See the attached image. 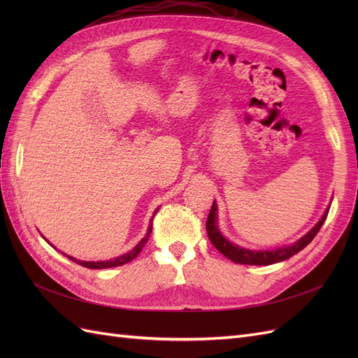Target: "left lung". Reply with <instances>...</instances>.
I'll list each match as a JSON object with an SVG mask.
<instances>
[{
    "label": "left lung",
    "mask_w": 358,
    "mask_h": 358,
    "mask_svg": "<svg viewBox=\"0 0 358 358\" xmlns=\"http://www.w3.org/2000/svg\"><path fill=\"white\" fill-rule=\"evenodd\" d=\"M327 213H329V209L326 210V213L322 215L320 222L313 227V229L306 236H303L300 241H297L294 245L278 248V249H275V251H249V249L236 246L231 242L227 241L225 237L220 233L218 225H216V203L215 201H213L212 209L209 212L208 221H206V231H208L209 241L212 242V245L218 249V251L224 257L231 259V262H234L237 264H249V266H268L273 263L284 262V259H288L289 257L296 255L297 252L301 251L303 248L308 246L312 242L313 237H315L317 233L320 231L324 221H326Z\"/></svg>",
    "instance_id": "1"
}]
</instances>
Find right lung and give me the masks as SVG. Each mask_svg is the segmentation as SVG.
I'll list each match as a JSON object with an SVG mask.
<instances>
[{"mask_svg": "<svg viewBox=\"0 0 358 358\" xmlns=\"http://www.w3.org/2000/svg\"><path fill=\"white\" fill-rule=\"evenodd\" d=\"M155 213H157V210H155ZM155 213H154V216H155ZM152 220H154V218H152ZM150 233H152V221H150V225H149L146 236L143 237L142 241L138 242V245L133 249V251H129V252H127V254H124V255H121V257H117V258H115V259H109V262H95V263H94V262H79V259H76V258H73V257H69V258L73 259L74 263H78V264H80V266H83V267H88V268H109V267L122 266V264H127V263H129V262H133V259H134L140 252H142V249H143L145 243L149 241Z\"/></svg>", "mask_w": 358, "mask_h": 358, "instance_id": "right-lung-1", "label": "right lung"}]
</instances>
